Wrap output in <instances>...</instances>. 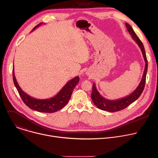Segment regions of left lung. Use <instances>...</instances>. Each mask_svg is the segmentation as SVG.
Here are the masks:
<instances>
[{
  "mask_svg": "<svg viewBox=\"0 0 158 158\" xmlns=\"http://www.w3.org/2000/svg\"><path fill=\"white\" fill-rule=\"evenodd\" d=\"M125 26L127 27V31L132 36L133 40L136 42V44L138 45V46L141 50L143 57H144V59L146 63L145 69H144V73H143L141 81L140 82L139 85L135 89V90L133 91L131 94H129L128 96H127L126 97H124L122 98H120L115 100L107 99L103 98L101 94H99V93L96 89L95 84L94 83L93 84L91 97L94 104L97 106L98 108L102 110H105V111H108L109 112H116L118 111H120L127 108L128 106H129L132 103H134L135 100H137L139 98L143 90H144V86H145L146 74H147L148 65L145 49L142 41L136 35L135 33L132 29V27L128 23H125Z\"/></svg>",
  "mask_w": 158,
  "mask_h": 158,
  "instance_id": "1",
  "label": "left lung"
}]
</instances>
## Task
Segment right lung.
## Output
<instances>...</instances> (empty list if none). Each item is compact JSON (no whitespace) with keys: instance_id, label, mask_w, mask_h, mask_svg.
<instances>
[{"instance_id":"1","label":"right lung","mask_w":158,"mask_h":158,"mask_svg":"<svg viewBox=\"0 0 158 158\" xmlns=\"http://www.w3.org/2000/svg\"><path fill=\"white\" fill-rule=\"evenodd\" d=\"M42 24L43 23H41L38 24L33 28L32 31L35 30L36 27ZM12 77L14 84L23 102L30 108L42 113H53L63 108L67 104L75 86L79 81V76H76L70 80L62 89L53 98L40 99L30 96L21 89L14 75V67L12 70Z\"/></svg>"}]
</instances>
